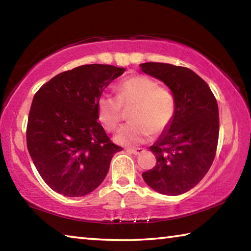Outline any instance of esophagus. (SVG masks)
I'll list each match as a JSON object with an SVG mask.
<instances>
[{
    "mask_svg": "<svg viewBox=\"0 0 251 251\" xmlns=\"http://www.w3.org/2000/svg\"><path fill=\"white\" fill-rule=\"evenodd\" d=\"M126 151L131 152V154H134V155H139V154H142V152L144 151L143 148H127Z\"/></svg>",
    "mask_w": 251,
    "mask_h": 251,
    "instance_id": "34e87169",
    "label": "esophagus"
}]
</instances>
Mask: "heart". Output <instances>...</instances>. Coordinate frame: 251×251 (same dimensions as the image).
<instances>
[{
  "label": "heart",
  "mask_w": 251,
  "mask_h": 251,
  "mask_svg": "<svg viewBox=\"0 0 251 251\" xmlns=\"http://www.w3.org/2000/svg\"><path fill=\"white\" fill-rule=\"evenodd\" d=\"M129 109L131 121L117 131L115 142L133 146L160 135L172 124L176 113V100L166 87L146 75H134L117 86V95L101 94L96 101L97 118L107 131L115 130Z\"/></svg>",
  "instance_id": "heart-1"
}]
</instances>
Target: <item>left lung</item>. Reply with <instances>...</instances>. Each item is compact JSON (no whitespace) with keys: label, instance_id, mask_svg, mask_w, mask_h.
<instances>
[{"label":"left lung","instance_id":"8db88e82","mask_svg":"<svg viewBox=\"0 0 251 251\" xmlns=\"http://www.w3.org/2000/svg\"><path fill=\"white\" fill-rule=\"evenodd\" d=\"M171 88L176 100L172 124L151 146L154 168L143 173L146 184L163 195L177 196L194 188L209 171L219 136L216 97L207 83L192 70L166 63L139 64Z\"/></svg>","mask_w":251,"mask_h":251}]
</instances>
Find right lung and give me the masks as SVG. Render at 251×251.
<instances>
[{"label":"right lung","instance_id":"obj_1","mask_svg":"<svg viewBox=\"0 0 251 251\" xmlns=\"http://www.w3.org/2000/svg\"><path fill=\"white\" fill-rule=\"evenodd\" d=\"M124 67L88 64L59 73L35 93L26 144L37 172L50 189L67 197L90 194L104 180L123 148L97 122L96 101Z\"/></svg>","mask_w":251,"mask_h":251}]
</instances>
